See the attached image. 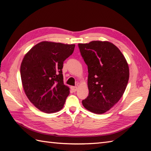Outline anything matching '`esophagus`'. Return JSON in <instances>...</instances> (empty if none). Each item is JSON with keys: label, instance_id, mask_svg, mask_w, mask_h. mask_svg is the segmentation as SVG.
<instances>
[{"label": "esophagus", "instance_id": "1", "mask_svg": "<svg viewBox=\"0 0 151 151\" xmlns=\"http://www.w3.org/2000/svg\"><path fill=\"white\" fill-rule=\"evenodd\" d=\"M77 89H78V88L76 86H72L71 87V90H73V92H75V91L77 90Z\"/></svg>", "mask_w": 151, "mask_h": 151}]
</instances>
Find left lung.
Wrapping results in <instances>:
<instances>
[{
  "instance_id": "1",
  "label": "left lung",
  "mask_w": 151,
  "mask_h": 151,
  "mask_svg": "<svg viewBox=\"0 0 151 151\" xmlns=\"http://www.w3.org/2000/svg\"><path fill=\"white\" fill-rule=\"evenodd\" d=\"M88 66V96L82 101L89 111L103 114L111 109L124 93L129 80V67L117 47L107 41L78 44Z\"/></svg>"
}]
</instances>
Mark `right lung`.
I'll return each instance as SVG.
<instances>
[{"instance_id": "right-lung-1", "label": "right lung", "mask_w": 151, "mask_h": 151, "mask_svg": "<svg viewBox=\"0 0 151 151\" xmlns=\"http://www.w3.org/2000/svg\"><path fill=\"white\" fill-rule=\"evenodd\" d=\"M75 44L43 41L25 54L21 64L22 85L27 97L40 111L55 113L63 107L69 88L63 84V61Z\"/></svg>"}]
</instances>
